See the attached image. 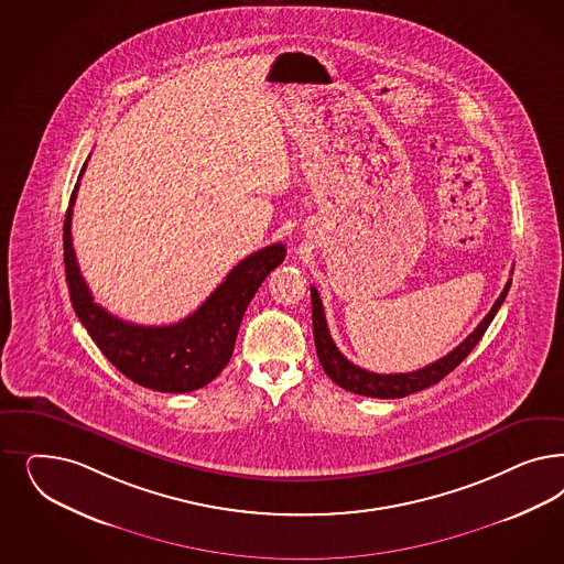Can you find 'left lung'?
<instances>
[{
	"label": "left lung",
	"instance_id": "8db88e82",
	"mask_svg": "<svg viewBox=\"0 0 564 564\" xmlns=\"http://www.w3.org/2000/svg\"><path fill=\"white\" fill-rule=\"evenodd\" d=\"M510 280L505 286V291L500 292V296L496 299L490 313L479 322V326L473 329L471 334L456 346L455 350H451L446 357L437 359L434 364L425 365L417 371L411 373H373L367 371L359 365L350 364L345 355L338 350V346L334 345L329 329H327L326 313L322 307V299L319 292L315 291V286H311V307H313V338H315V348H317V357L319 364L324 367L329 380L338 383L340 388H345L348 392L361 394V397H371V399H402L409 394H415L419 390H425L430 386L440 382L442 378H446L456 365L463 364V359L471 352L475 345L481 340V336L486 334V329L491 324L494 315L500 310V305L505 303L507 294H509Z\"/></svg>",
	"mask_w": 564,
	"mask_h": 564
}]
</instances>
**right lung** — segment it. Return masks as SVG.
I'll return each mask as SVG.
<instances>
[{
	"instance_id": "add662e5",
	"label": "right lung",
	"mask_w": 564,
	"mask_h": 564,
	"mask_svg": "<svg viewBox=\"0 0 564 564\" xmlns=\"http://www.w3.org/2000/svg\"><path fill=\"white\" fill-rule=\"evenodd\" d=\"M83 165L78 181L83 178ZM78 182L64 219V265L74 311L93 343L128 380L158 392H193L216 380L228 365L242 315L261 282L284 257L282 242L245 257L199 310L172 326H137L111 315L93 301L73 249V207Z\"/></svg>"
}]
</instances>
